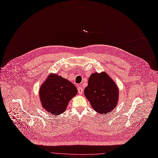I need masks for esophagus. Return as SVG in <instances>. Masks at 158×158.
Here are the masks:
<instances>
[{
    "instance_id": "34e87169",
    "label": "esophagus",
    "mask_w": 158,
    "mask_h": 158,
    "mask_svg": "<svg viewBox=\"0 0 158 158\" xmlns=\"http://www.w3.org/2000/svg\"><path fill=\"white\" fill-rule=\"evenodd\" d=\"M78 92L79 94H82L83 92V89L81 87H78Z\"/></svg>"
}]
</instances>
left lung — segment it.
I'll return each instance as SVG.
<instances>
[{"label":"left lung","instance_id":"1","mask_svg":"<svg viewBox=\"0 0 158 158\" xmlns=\"http://www.w3.org/2000/svg\"><path fill=\"white\" fill-rule=\"evenodd\" d=\"M84 94L92 108L98 113H110L118 104L119 90L107 73H94L89 78Z\"/></svg>","mask_w":158,"mask_h":158}]
</instances>
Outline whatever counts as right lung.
I'll list each match as a JSON object with an SVG mask.
<instances>
[{
	"label": "right lung",
	"instance_id": "right-lung-1",
	"mask_svg": "<svg viewBox=\"0 0 158 158\" xmlns=\"http://www.w3.org/2000/svg\"><path fill=\"white\" fill-rule=\"evenodd\" d=\"M77 93V87L71 81L57 74H51L42 84L39 98L42 107L54 116L64 113Z\"/></svg>",
	"mask_w": 158,
	"mask_h": 158
}]
</instances>
